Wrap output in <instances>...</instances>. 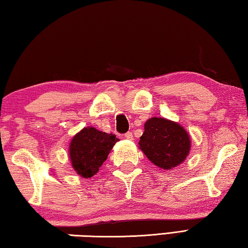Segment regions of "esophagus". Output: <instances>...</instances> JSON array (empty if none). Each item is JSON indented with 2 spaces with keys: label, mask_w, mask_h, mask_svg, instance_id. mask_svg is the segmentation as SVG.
<instances>
[{
  "label": "esophagus",
  "mask_w": 248,
  "mask_h": 248,
  "mask_svg": "<svg viewBox=\"0 0 248 248\" xmlns=\"http://www.w3.org/2000/svg\"><path fill=\"white\" fill-rule=\"evenodd\" d=\"M124 138H125V139H128V140H132V139H133V134H132V132L128 131L127 133H124Z\"/></svg>",
  "instance_id": "34e87169"
}]
</instances>
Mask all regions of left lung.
I'll return each instance as SVG.
<instances>
[{
  "label": "left lung",
  "instance_id": "left-lung-1",
  "mask_svg": "<svg viewBox=\"0 0 248 248\" xmlns=\"http://www.w3.org/2000/svg\"><path fill=\"white\" fill-rule=\"evenodd\" d=\"M139 145L154 165L163 170H171L183 163L189 154L190 139L182 125L153 117L144 124Z\"/></svg>",
  "mask_w": 248,
  "mask_h": 248
}]
</instances>
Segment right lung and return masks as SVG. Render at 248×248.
Returning <instances> with one entry per match:
<instances>
[{"label":"right lung","mask_w":248,"mask_h":248,"mask_svg":"<svg viewBox=\"0 0 248 248\" xmlns=\"http://www.w3.org/2000/svg\"><path fill=\"white\" fill-rule=\"evenodd\" d=\"M118 141L111 133L98 131L93 127L84 128L70 144V158L73 169L82 177H92L106 161L112 146Z\"/></svg>","instance_id":"1"}]
</instances>
